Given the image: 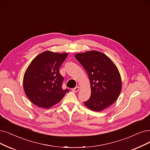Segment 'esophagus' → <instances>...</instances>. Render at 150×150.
<instances>
[{"mask_svg":"<svg viewBox=\"0 0 150 150\" xmlns=\"http://www.w3.org/2000/svg\"><path fill=\"white\" fill-rule=\"evenodd\" d=\"M79 91V87H76L75 88H73V90H72V91L73 92H77Z\"/></svg>","mask_w":150,"mask_h":150,"instance_id":"34e87169","label":"esophagus"}]
</instances>
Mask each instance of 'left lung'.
Returning <instances> with one entry per match:
<instances>
[{
    "instance_id": "8db88e82",
    "label": "left lung",
    "mask_w": 150,
    "mask_h": 150,
    "mask_svg": "<svg viewBox=\"0 0 150 150\" xmlns=\"http://www.w3.org/2000/svg\"><path fill=\"white\" fill-rule=\"evenodd\" d=\"M74 56L86 71L91 83V95L84 105L92 111H103L115 102L121 91V77L117 67L108 57L97 50Z\"/></svg>"
}]
</instances>
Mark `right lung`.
<instances>
[{"mask_svg": "<svg viewBox=\"0 0 150 150\" xmlns=\"http://www.w3.org/2000/svg\"><path fill=\"white\" fill-rule=\"evenodd\" d=\"M68 53L45 51L35 57L23 77V89L31 102L43 108L60 101L68 89L63 90V76L59 68Z\"/></svg>", "mask_w": 150, "mask_h": 150, "instance_id": "add662e5", "label": "right lung"}]
</instances>
